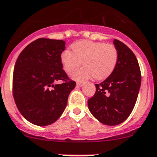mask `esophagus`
<instances>
[{
  "mask_svg": "<svg viewBox=\"0 0 157 157\" xmlns=\"http://www.w3.org/2000/svg\"><path fill=\"white\" fill-rule=\"evenodd\" d=\"M77 86H79V87H81V86H82V85H84L83 83H82V82H77Z\"/></svg>",
  "mask_w": 157,
  "mask_h": 157,
  "instance_id": "esophagus-1",
  "label": "esophagus"
}]
</instances>
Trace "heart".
Masks as SVG:
<instances>
[{
    "instance_id": "b5f03b06",
    "label": "heart",
    "mask_w": 157,
    "mask_h": 157,
    "mask_svg": "<svg viewBox=\"0 0 157 157\" xmlns=\"http://www.w3.org/2000/svg\"><path fill=\"white\" fill-rule=\"evenodd\" d=\"M72 51L65 49L61 54L63 69L72 72L83 62L84 67L75 71L72 77L84 81L91 78L102 80L113 72L118 61V51L111 43L82 40L72 45Z\"/></svg>"
}]
</instances>
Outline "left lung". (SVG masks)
<instances>
[{
  "instance_id": "obj_1",
  "label": "left lung",
  "mask_w": 157,
  "mask_h": 157,
  "mask_svg": "<svg viewBox=\"0 0 157 157\" xmlns=\"http://www.w3.org/2000/svg\"><path fill=\"white\" fill-rule=\"evenodd\" d=\"M118 61L108 78L95 84L94 96L88 100L92 115L104 124L114 126L124 121L131 114L141 84L139 63L132 50L118 40H114Z\"/></svg>"
}]
</instances>
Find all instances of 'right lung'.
<instances>
[{
  "instance_id": "obj_1",
  "label": "right lung",
  "mask_w": 157,
  "mask_h": 157,
  "mask_svg": "<svg viewBox=\"0 0 157 157\" xmlns=\"http://www.w3.org/2000/svg\"><path fill=\"white\" fill-rule=\"evenodd\" d=\"M62 40L40 38L20 53L13 74V95L21 114L33 124L54 123L64 111L75 82L63 69ZM61 80V84H54Z\"/></svg>"
}]
</instances>
